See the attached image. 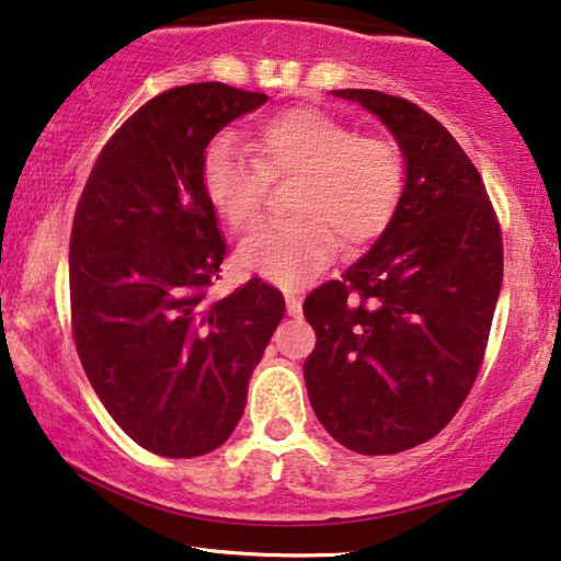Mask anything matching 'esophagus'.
Returning a JSON list of instances; mask_svg holds the SVG:
<instances>
[{
	"label": "esophagus",
	"instance_id": "34e87169",
	"mask_svg": "<svg viewBox=\"0 0 561 561\" xmlns=\"http://www.w3.org/2000/svg\"><path fill=\"white\" fill-rule=\"evenodd\" d=\"M284 301H287V314H299L301 309V297L295 291H284Z\"/></svg>",
	"mask_w": 561,
	"mask_h": 561
}]
</instances>
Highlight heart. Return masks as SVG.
Listing matches in <instances>:
<instances>
[{"label":"heart","instance_id":"obj_1","mask_svg":"<svg viewBox=\"0 0 561 561\" xmlns=\"http://www.w3.org/2000/svg\"><path fill=\"white\" fill-rule=\"evenodd\" d=\"M256 159L234 137L209 141L202 159L204 192L229 227L252 225L266 174H297L295 219L264 225L239 247L249 272L297 284L332 262L336 244L375 242L404 197V157L392 139L357 135L350 124L312 106L262 122L252 137Z\"/></svg>","mask_w":561,"mask_h":561}]
</instances>
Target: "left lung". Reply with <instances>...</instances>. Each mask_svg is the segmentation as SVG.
Here are the masks:
<instances>
[{
	"instance_id": "left-lung-1",
	"label": "left lung",
	"mask_w": 561,
	"mask_h": 561,
	"mask_svg": "<svg viewBox=\"0 0 561 561\" xmlns=\"http://www.w3.org/2000/svg\"><path fill=\"white\" fill-rule=\"evenodd\" d=\"M392 131L404 197L359 262L305 299L317 420L346 449L397 455L432 439L472 389L502 289V234L472 159L420 106L334 89Z\"/></svg>"
}]
</instances>
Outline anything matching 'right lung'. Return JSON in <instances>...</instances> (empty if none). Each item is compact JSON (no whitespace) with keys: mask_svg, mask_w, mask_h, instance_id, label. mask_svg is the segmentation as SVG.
Here are the masks:
<instances>
[{"mask_svg":"<svg viewBox=\"0 0 561 561\" xmlns=\"http://www.w3.org/2000/svg\"><path fill=\"white\" fill-rule=\"evenodd\" d=\"M266 94L221 82L149 100L106 141L69 244L72 329L106 412L139 447L190 459L229 439L284 317L262 279L207 299L227 244L202 184L204 149Z\"/></svg>","mask_w":561,"mask_h":561,"instance_id":"obj_1","label":"right lung"}]
</instances>
